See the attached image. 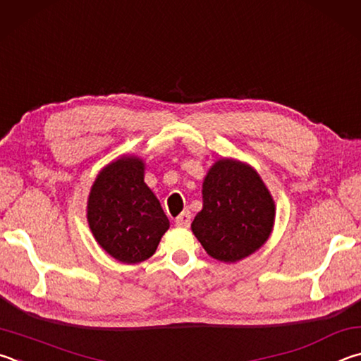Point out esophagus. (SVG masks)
Segmentation results:
<instances>
[{
	"label": "esophagus",
	"mask_w": 361,
	"mask_h": 361,
	"mask_svg": "<svg viewBox=\"0 0 361 361\" xmlns=\"http://www.w3.org/2000/svg\"><path fill=\"white\" fill-rule=\"evenodd\" d=\"M192 224V214L188 211H184L179 217L176 219V225L180 226V228H188Z\"/></svg>",
	"instance_id": "34e87169"
}]
</instances>
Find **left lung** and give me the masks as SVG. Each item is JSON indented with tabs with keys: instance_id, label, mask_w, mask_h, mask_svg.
<instances>
[{
	"instance_id": "1",
	"label": "left lung",
	"mask_w": 361,
	"mask_h": 361,
	"mask_svg": "<svg viewBox=\"0 0 361 361\" xmlns=\"http://www.w3.org/2000/svg\"><path fill=\"white\" fill-rule=\"evenodd\" d=\"M274 225V201L254 169L219 160L203 182V209L192 231L216 260L233 263L267 243Z\"/></svg>"
}]
</instances>
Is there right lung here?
Wrapping results in <instances>:
<instances>
[{"mask_svg":"<svg viewBox=\"0 0 361 361\" xmlns=\"http://www.w3.org/2000/svg\"><path fill=\"white\" fill-rule=\"evenodd\" d=\"M87 219L98 244L122 263L147 260L169 228L137 157H123L101 171L88 197Z\"/></svg>","mask_w":361,"mask_h":361,"instance_id":"1","label":"right lung"}]
</instances>
